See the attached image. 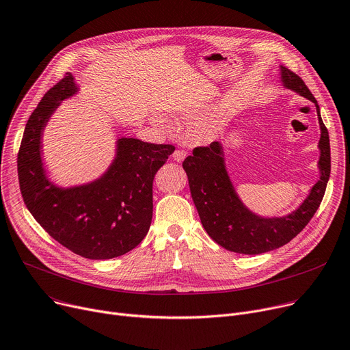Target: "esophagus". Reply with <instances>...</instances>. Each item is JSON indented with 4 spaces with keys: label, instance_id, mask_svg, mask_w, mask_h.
Instances as JSON below:
<instances>
[{
    "label": "esophagus",
    "instance_id": "34e87169",
    "mask_svg": "<svg viewBox=\"0 0 350 350\" xmlns=\"http://www.w3.org/2000/svg\"><path fill=\"white\" fill-rule=\"evenodd\" d=\"M172 158H174V161H176V163H182V161L186 158V151L185 150H175L174 154H172Z\"/></svg>",
    "mask_w": 350,
    "mask_h": 350
}]
</instances>
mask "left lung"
Returning <instances> with one entry per match:
<instances>
[{
  "instance_id": "left-lung-1",
  "label": "left lung",
  "mask_w": 350,
  "mask_h": 350,
  "mask_svg": "<svg viewBox=\"0 0 350 350\" xmlns=\"http://www.w3.org/2000/svg\"><path fill=\"white\" fill-rule=\"evenodd\" d=\"M280 81L284 88L315 105L321 129L318 143L319 179L297 208L282 217H262L251 211L235 192L219 142H213L207 147H196L182 164L203 228L210 238L231 252L258 255L290 243L312 219L329 180V134L321 119L319 106L303 79L283 66H280Z\"/></svg>"
}]
</instances>
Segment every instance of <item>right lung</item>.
Segmentation results:
<instances>
[{"mask_svg":"<svg viewBox=\"0 0 350 350\" xmlns=\"http://www.w3.org/2000/svg\"><path fill=\"white\" fill-rule=\"evenodd\" d=\"M78 87L71 72L50 88L26 123L18 152L23 202L35 220L63 247L88 259H111L136 248L152 219V180L175 151L171 144L120 137L116 154L98 179L63 187L47 178L43 130Z\"/></svg>","mask_w":350,"mask_h":350,"instance_id":"1","label":"right lung"}]
</instances>
